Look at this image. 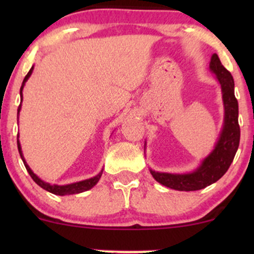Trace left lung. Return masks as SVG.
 <instances>
[{"instance_id":"8db88e82","label":"left lung","mask_w":254,"mask_h":254,"mask_svg":"<svg viewBox=\"0 0 254 254\" xmlns=\"http://www.w3.org/2000/svg\"><path fill=\"white\" fill-rule=\"evenodd\" d=\"M210 70L216 75L221 84L224 107L223 127L214 150L203 160L199 167L191 173L173 174L162 173L150 170L151 176L157 183L178 191L202 190L206 186L216 183L228 171L233 162L240 142L239 127V105L234 94V80L232 74L221 63L216 54L211 56Z\"/></svg>"}]
</instances>
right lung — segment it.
Returning a JSON list of instances; mask_svg holds the SVG:
<instances>
[{
  "instance_id": "obj_1",
  "label": "right lung",
  "mask_w": 254,
  "mask_h": 254,
  "mask_svg": "<svg viewBox=\"0 0 254 254\" xmlns=\"http://www.w3.org/2000/svg\"><path fill=\"white\" fill-rule=\"evenodd\" d=\"M32 71H33V66L30 69V71H28V74L26 75L24 81H22V84H21V88H20V97H21V101H22V89H24V86L26 83V81L28 80V77L31 76ZM20 110H21V104L19 105V107H17V118H19V112ZM17 149H19V153H20V156H21L22 161H24V165L26 167V170H27L28 173H30V176L32 179L36 182L38 185L40 186V188H43L44 190L51 192V193L54 194H58V196H65V194H75V193H81V192L83 191H87V190H90V189L93 188V186L95 185L99 182V179H100L101 174H103V171L100 172V173L98 174V176L93 177V178H89V179H86V180H82V182H78V183H72V184H68V185H51V184L49 183H45L44 180L40 179L39 177H37L36 174L32 172V170L30 168V166L26 164L25 159H24V155H22V150H21V145H20V142H19V135H17Z\"/></svg>"
}]
</instances>
